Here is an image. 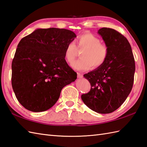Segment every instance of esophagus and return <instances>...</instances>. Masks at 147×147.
I'll return each mask as SVG.
<instances>
[{
  "instance_id": "esophagus-1",
  "label": "esophagus",
  "mask_w": 147,
  "mask_h": 147,
  "mask_svg": "<svg viewBox=\"0 0 147 147\" xmlns=\"http://www.w3.org/2000/svg\"><path fill=\"white\" fill-rule=\"evenodd\" d=\"M83 77V75L82 74L80 73H77V77L79 78V79H80V78H82Z\"/></svg>"
}]
</instances>
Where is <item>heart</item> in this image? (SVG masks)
Here are the masks:
<instances>
[{"label":"heart","mask_w":147,"mask_h":147,"mask_svg":"<svg viewBox=\"0 0 147 147\" xmlns=\"http://www.w3.org/2000/svg\"><path fill=\"white\" fill-rule=\"evenodd\" d=\"M79 49H85L81 53V58L74 61L71 66L78 71H86L94 66L98 68L105 62L109 51L105 45L101 44L100 40L91 33L80 35L77 39ZM77 54V49L74 42H70L65 48L64 57L68 63H71Z\"/></svg>","instance_id":"1"}]
</instances>
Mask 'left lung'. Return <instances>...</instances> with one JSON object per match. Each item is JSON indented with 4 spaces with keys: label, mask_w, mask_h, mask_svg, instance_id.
<instances>
[{
    "label": "left lung",
    "mask_w": 147,
    "mask_h": 147,
    "mask_svg": "<svg viewBox=\"0 0 147 147\" xmlns=\"http://www.w3.org/2000/svg\"><path fill=\"white\" fill-rule=\"evenodd\" d=\"M109 53L103 65L84 75L89 80V92L81 96L84 103L94 111L108 114L121 106L132 89L135 59L128 40L113 29L98 31Z\"/></svg>",
    "instance_id": "left-lung-1"
}]
</instances>
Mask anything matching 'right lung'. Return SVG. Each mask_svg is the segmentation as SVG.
<instances>
[{
  "instance_id": "add662e5",
  "label": "right lung",
  "mask_w": 147,
  "mask_h": 147,
  "mask_svg": "<svg viewBox=\"0 0 147 147\" xmlns=\"http://www.w3.org/2000/svg\"><path fill=\"white\" fill-rule=\"evenodd\" d=\"M77 36L66 29H37L21 39L12 62V86L16 98L32 112L49 109L61 89L77 79L64 52Z\"/></svg>"
}]
</instances>
